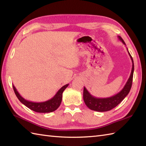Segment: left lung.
I'll list each match as a JSON object with an SVG mask.
<instances>
[{
    "mask_svg": "<svg viewBox=\"0 0 146 146\" xmlns=\"http://www.w3.org/2000/svg\"><path fill=\"white\" fill-rule=\"evenodd\" d=\"M120 41L122 42L123 44L125 45L124 41L122 39L120 36H118ZM128 51V49H127ZM128 53L131 57V59L132 62V68L131 70V73L130 75L127 82L125 83L124 87L120 92L118 93L112 97L108 98H97L92 95L90 94L89 92L84 87L83 89V100L86 106L90 109L92 110H95L97 111H109L117 106L121 102H122L131 90L132 84V79H133V74H134V61H133L132 57L131 54L129 53L128 51Z\"/></svg>",
    "mask_w": 146,
    "mask_h": 146,
    "instance_id": "1",
    "label": "left lung"
}]
</instances>
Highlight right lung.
Here are the masks:
<instances>
[{"mask_svg":"<svg viewBox=\"0 0 146 146\" xmlns=\"http://www.w3.org/2000/svg\"><path fill=\"white\" fill-rule=\"evenodd\" d=\"M68 85H69V84H66L63 86H62L53 97L51 98L50 100H48L43 102H33L27 100L23 97H21V95L19 94L16 88H15L14 85L13 89L15 95L17 96V97L19 100V101L22 104H23L25 105V106L30 108L31 110L39 113H49L54 111L60 107L62 100L63 92L67 88Z\"/></svg>","mask_w":146,"mask_h":146,"instance_id":"right-lung-1","label":"right lung"}]
</instances>
